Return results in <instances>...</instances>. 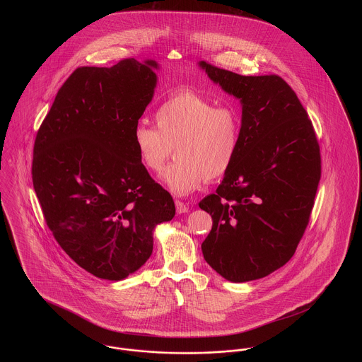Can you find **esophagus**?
<instances>
[{
  "label": "esophagus",
  "instance_id": "esophagus-1",
  "mask_svg": "<svg viewBox=\"0 0 362 362\" xmlns=\"http://www.w3.org/2000/svg\"><path fill=\"white\" fill-rule=\"evenodd\" d=\"M175 206H176V213L177 214H182V213H187L189 211V206L180 201H176L175 202Z\"/></svg>",
  "mask_w": 362,
  "mask_h": 362
}]
</instances>
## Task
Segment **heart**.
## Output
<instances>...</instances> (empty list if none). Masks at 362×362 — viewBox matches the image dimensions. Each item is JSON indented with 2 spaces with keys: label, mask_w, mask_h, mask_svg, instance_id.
<instances>
[{
  "label": "heart",
  "mask_w": 362,
  "mask_h": 362,
  "mask_svg": "<svg viewBox=\"0 0 362 362\" xmlns=\"http://www.w3.org/2000/svg\"><path fill=\"white\" fill-rule=\"evenodd\" d=\"M156 124L138 122L133 142L141 165L160 173L175 146L177 158L161 180L176 197L199 189L205 179L217 180L232 168L240 148L241 117L230 104L216 102L194 92H179L161 104Z\"/></svg>",
  "instance_id": "b5f03b06"
}]
</instances>
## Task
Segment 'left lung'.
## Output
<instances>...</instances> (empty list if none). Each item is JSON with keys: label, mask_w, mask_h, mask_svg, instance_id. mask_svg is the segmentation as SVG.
I'll list each match as a JSON object with an SVG mask.
<instances>
[{"label": "left lung", "mask_w": 362, "mask_h": 362, "mask_svg": "<svg viewBox=\"0 0 362 362\" xmlns=\"http://www.w3.org/2000/svg\"><path fill=\"white\" fill-rule=\"evenodd\" d=\"M198 65L241 103L238 157L199 202L213 220L202 254L225 279L254 281L282 267L304 235L320 180L319 144L305 108L279 76Z\"/></svg>", "instance_id": "8db88e82"}]
</instances>
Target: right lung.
<instances>
[{
    "instance_id": "1",
    "label": "right lung",
    "mask_w": 362,
    "mask_h": 362,
    "mask_svg": "<svg viewBox=\"0 0 362 362\" xmlns=\"http://www.w3.org/2000/svg\"><path fill=\"white\" fill-rule=\"evenodd\" d=\"M158 64L77 68L59 88L34 145L33 183L61 248L98 278L121 281L152 255L175 204L141 165L133 130L155 95Z\"/></svg>"
}]
</instances>
